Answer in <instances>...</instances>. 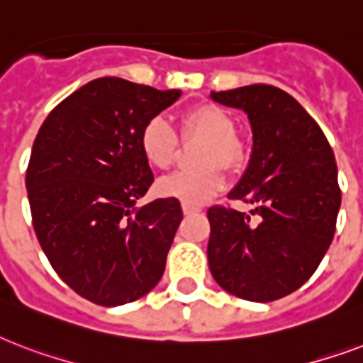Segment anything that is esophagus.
<instances>
[{
  "label": "esophagus",
  "instance_id": "obj_1",
  "mask_svg": "<svg viewBox=\"0 0 363 363\" xmlns=\"http://www.w3.org/2000/svg\"><path fill=\"white\" fill-rule=\"evenodd\" d=\"M182 213H184V216L196 215V213H199V207H188V205H182Z\"/></svg>",
  "mask_w": 363,
  "mask_h": 363
}]
</instances>
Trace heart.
Returning <instances> with one entry per match:
<instances>
[{
    "mask_svg": "<svg viewBox=\"0 0 363 363\" xmlns=\"http://www.w3.org/2000/svg\"><path fill=\"white\" fill-rule=\"evenodd\" d=\"M184 141L201 139L194 162L198 167L177 171L156 182L160 198L177 199L188 207H201L226 186V173L245 167L248 150L235 135V121L226 109L215 104H198L181 116ZM139 148L148 165L167 169L179 152V135L162 116H152L139 131Z\"/></svg>",
    "mask_w": 363,
    "mask_h": 363,
    "instance_id": "1",
    "label": "heart"
}]
</instances>
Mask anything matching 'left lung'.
<instances>
[{"instance_id":"8db88e82","label":"left lung","mask_w":363,"mask_h":363,"mask_svg":"<svg viewBox=\"0 0 363 363\" xmlns=\"http://www.w3.org/2000/svg\"><path fill=\"white\" fill-rule=\"evenodd\" d=\"M238 107L252 125V156L228 199L207 211L211 273L224 290L248 301H275L303 286L332 245L341 205L337 164L324 131L286 94L269 84L211 92Z\"/></svg>"}]
</instances>
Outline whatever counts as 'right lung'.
Segmentation results:
<instances>
[{
	"instance_id": "right-lung-1",
	"label": "right lung",
	"mask_w": 363,
	"mask_h": 363,
	"mask_svg": "<svg viewBox=\"0 0 363 363\" xmlns=\"http://www.w3.org/2000/svg\"><path fill=\"white\" fill-rule=\"evenodd\" d=\"M179 96L96 79L56 105L33 141L31 224L60 279L92 303L135 301L164 275L182 209L177 199L135 207L154 182L139 131Z\"/></svg>"
}]
</instances>
